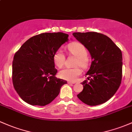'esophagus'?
Returning a JSON list of instances; mask_svg holds the SVG:
<instances>
[{
	"label": "esophagus",
	"instance_id": "esophagus-1",
	"mask_svg": "<svg viewBox=\"0 0 132 132\" xmlns=\"http://www.w3.org/2000/svg\"><path fill=\"white\" fill-rule=\"evenodd\" d=\"M68 84H75V82H72L69 81L68 82Z\"/></svg>",
	"mask_w": 132,
	"mask_h": 132
}]
</instances>
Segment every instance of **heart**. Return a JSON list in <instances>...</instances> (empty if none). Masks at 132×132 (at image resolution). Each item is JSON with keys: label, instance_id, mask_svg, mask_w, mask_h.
<instances>
[{"label": "heart", "instance_id": "obj_1", "mask_svg": "<svg viewBox=\"0 0 132 132\" xmlns=\"http://www.w3.org/2000/svg\"><path fill=\"white\" fill-rule=\"evenodd\" d=\"M69 52L78 58L76 63V66H80L83 69L87 67L88 64L87 60V52L85 46L80 43H73L70 44L68 47ZM53 60L55 64L58 67L61 68L63 66L65 62V56L62 49H59L54 54ZM82 70L79 67L65 68L59 72L60 78L69 81H76L78 77L81 74Z\"/></svg>", "mask_w": 132, "mask_h": 132}]
</instances>
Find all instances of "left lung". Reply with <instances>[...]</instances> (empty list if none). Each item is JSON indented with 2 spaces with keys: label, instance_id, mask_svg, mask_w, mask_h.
<instances>
[{
  "label": "left lung",
  "instance_id": "8db88e82",
  "mask_svg": "<svg viewBox=\"0 0 132 132\" xmlns=\"http://www.w3.org/2000/svg\"><path fill=\"white\" fill-rule=\"evenodd\" d=\"M72 35L90 53L92 62L81 84L83 90L78 98L89 106L103 104L114 96L122 77V53L114 42L96 32H73Z\"/></svg>",
  "mask_w": 132,
  "mask_h": 132
}]
</instances>
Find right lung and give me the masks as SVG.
I'll return each mask as SVG.
<instances>
[{
  "label": "right lung",
  "mask_w": 132,
  "mask_h": 132,
  "mask_svg": "<svg viewBox=\"0 0 132 132\" xmlns=\"http://www.w3.org/2000/svg\"><path fill=\"white\" fill-rule=\"evenodd\" d=\"M63 32H45L26 41L15 53L12 62V82L24 101L45 106L56 98L66 80L55 77L53 56L69 40Z\"/></svg>",
  "instance_id": "1"
}]
</instances>
